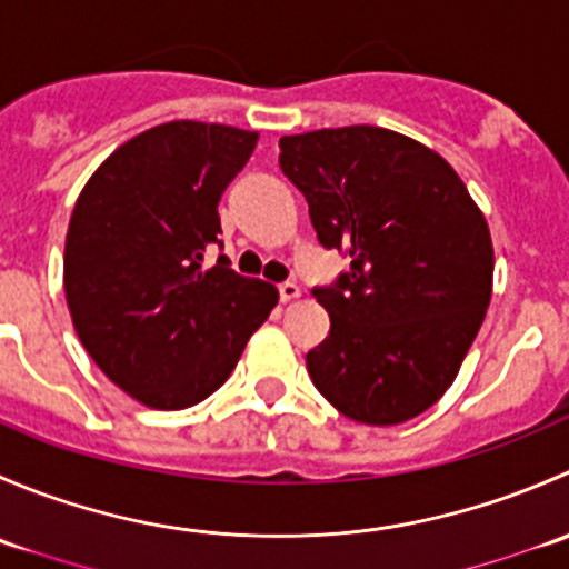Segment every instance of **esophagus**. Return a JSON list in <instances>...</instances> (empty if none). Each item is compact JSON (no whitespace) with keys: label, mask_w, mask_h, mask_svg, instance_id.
<instances>
[{"label":"esophagus","mask_w":569,"mask_h":569,"mask_svg":"<svg viewBox=\"0 0 569 569\" xmlns=\"http://www.w3.org/2000/svg\"><path fill=\"white\" fill-rule=\"evenodd\" d=\"M278 295H280V302H291V300H297V297H300V286H297V283H280Z\"/></svg>","instance_id":"34e87169"}]
</instances>
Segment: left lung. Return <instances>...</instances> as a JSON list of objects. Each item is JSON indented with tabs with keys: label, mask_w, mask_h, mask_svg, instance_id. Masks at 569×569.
I'll return each instance as SVG.
<instances>
[{
	"label": "left lung",
	"mask_w": 569,
	"mask_h": 569,
	"mask_svg": "<svg viewBox=\"0 0 569 569\" xmlns=\"http://www.w3.org/2000/svg\"><path fill=\"white\" fill-rule=\"evenodd\" d=\"M321 248L349 272L313 297L330 336L306 355L317 391L358 423L391 427L455 382L492 295V242L462 178L380 126L280 137Z\"/></svg>",
	"instance_id": "8db88e82"
}]
</instances>
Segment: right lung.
I'll use <instances>...</instances> for the list:
<instances>
[{
  "instance_id": "add662e5",
  "label": "right lung",
  "mask_w": 569,
  "mask_h": 569,
  "mask_svg": "<svg viewBox=\"0 0 569 569\" xmlns=\"http://www.w3.org/2000/svg\"><path fill=\"white\" fill-rule=\"evenodd\" d=\"M256 131L170 120L131 137L90 176L66 237L68 311L101 371L140 405L183 410L237 369L278 289L242 278L220 244L222 192Z\"/></svg>"
}]
</instances>
